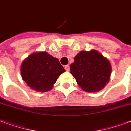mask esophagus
I'll list each match as a JSON object with an SVG mask.
<instances>
[{"mask_svg": "<svg viewBox=\"0 0 131 131\" xmlns=\"http://www.w3.org/2000/svg\"><path fill=\"white\" fill-rule=\"evenodd\" d=\"M64 69H65V70L67 71H69L70 69V67L69 65H66L65 67H64Z\"/></svg>", "mask_w": 131, "mask_h": 131, "instance_id": "1", "label": "esophagus"}]
</instances>
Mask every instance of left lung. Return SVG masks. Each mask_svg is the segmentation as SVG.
I'll use <instances>...</instances> for the list:
<instances>
[{"mask_svg": "<svg viewBox=\"0 0 131 131\" xmlns=\"http://www.w3.org/2000/svg\"><path fill=\"white\" fill-rule=\"evenodd\" d=\"M70 66L71 73L84 91L102 90L110 81L112 67L107 58L96 50L81 51Z\"/></svg>", "mask_w": 131, "mask_h": 131, "instance_id": "8db88e82", "label": "left lung"}]
</instances>
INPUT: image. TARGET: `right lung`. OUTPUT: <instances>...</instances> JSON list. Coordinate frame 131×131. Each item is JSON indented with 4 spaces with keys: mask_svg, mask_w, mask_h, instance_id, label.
Returning a JSON list of instances; mask_svg holds the SVG:
<instances>
[{
    "mask_svg": "<svg viewBox=\"0 0 131 131\" xmlns=\"http://www.w3.org/2000/svg\"><path fill=\"white\" fill-rule=\"evenodd\" d=\"M65 69L59 60L47 52L30 55L21 66V78L28 86L36 91L47 92Z\"/></svg>",
    "mask_w": 131,
    "mask_h": 131,
    "instance_id": "1",
    "label": "right lung"
}]
</instances>
